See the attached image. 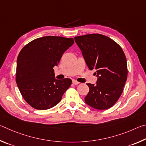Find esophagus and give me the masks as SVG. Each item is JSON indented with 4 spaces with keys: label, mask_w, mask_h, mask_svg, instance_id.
<instances>
[{
    "label": "esophagus",
    "mask_w": 146,
    "mask_h": 146,
    "mask_svg": "<svg viewBox=\"0 0 146 146\" xmlns=\"http://www.w3.org/2000/svg\"><path fill=\"white\" fill-rule=\"evenodd\" d=\"M72 82H73V84H75V85H77V84H80V82H78V81H76V80H73Z\"/></svg>",
    "instance_id": "34e87169"
}]
</instances>
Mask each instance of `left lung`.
<instances>
[{"instance_id":"left-lung-1","label":"left lung","mask_w":146,"mask_h":146,"mask_svg":"<svg viewBox=\"0 0 146 146\" xmlns=\"http://www.w3.org/2000/svg\"><path fill=\"white\" fill-rule=\"evenodd\" d=\"M90 70H95L97 84H87L85 102L97 110H107L122 93L127 77V60L122 49L108 36L89 34L75 37Z\"/></svg>"}]
</instances>
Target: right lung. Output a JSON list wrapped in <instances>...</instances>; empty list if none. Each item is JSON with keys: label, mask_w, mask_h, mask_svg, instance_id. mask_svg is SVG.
<instances>
[{"label": "right lung", "mask_w": 146, "mask_h": 146, "mask_svg": "<svg viewBox=\"0 0 146 146\" xmlns=\"http://www.w3.org/2000/svg\"><path fill=\"white\" fill-rule=\"evenodd\" d=\"M73 43V38L46 36L32 40L20 51L16 82L24 99L32 108L45 110L54 107L70 87V78H55L53 67Z\"/></svg>", "instance_id": "add662e5"}]
</instances>
